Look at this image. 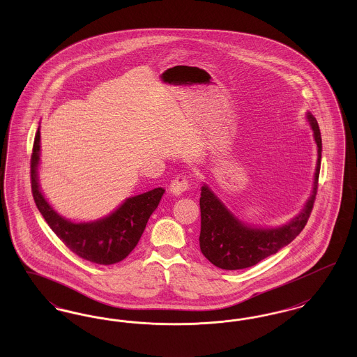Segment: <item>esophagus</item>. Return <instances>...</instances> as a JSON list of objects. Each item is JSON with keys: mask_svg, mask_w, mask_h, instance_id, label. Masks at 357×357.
<instances>
[{"mask_svg": "<svg viewBox=\"0 0 357 357\" xmlns=\"http://www.w3.org/2000/svg\"><path fill=\"white\" fill-rule=\"evenodd\" d=\"M187 187H188V182H187L186 178H185L183 175H179V176H176V178L171 182V194L175 195V197H179V195H182V194L186 191Z\"/></svg>", "mask_w": 357, "mask_h": 357, "instance_id": "1", "label": "esophagus"}]
</instances>
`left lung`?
Segmentation results:
<instances>
[{
	"mask_svg": "<svg viewBox=\"0 0 357 357\" xmlns=\"http://www.w3.org/2000/svg\"><path fill=\"white\" fill-rule=\"evenodd\" d=\"M306 121L313 131L317 146L313 186L303 210L287 223H282L281 226L261 227L242 221L206 183L201 187L199 246L202 255L217 268L238 271L255 266L262 259L285 248L305 227L317 192L323 151L317 120L309 111L306 112Z\"/></svg>",
	"mask_w": 357,
	"mask_h": 357,
	"instance_id": "obj_1",
	"label": "left lung"
}]
</instances>
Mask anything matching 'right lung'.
Segmentation results:
<instances>
[{
	"label": "right lung",
	"mask_w": 357,
	"mask_h": 357,
	"mask_svg": "<svg viewBox=\"0 0 357 357\" xmlns=\"http://www.w3.org/2000/svg\"><path fill=\"white\" fill-rule=\"evenodd\" d=\"M40 155L41 136L38 127L31 159L32 192L38 211L54 234L75 255L93 264L112 265L123 261L135 249L149 218L158 207L166 190L158 187L135 197H130L108 215L95 221H70L52 207L41 191L38 181Z\"/></svg>",
	"instance_id": "1"
}]
</instances>
